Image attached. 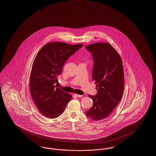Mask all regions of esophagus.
Instances as JSON below:
<instances>
[{
  "mask_svg": "<svg viewBox=\"0 0 156 156\" xmlns=\"http://www.w3.org/2000/svg\"><path fill=\"white\" fill-rule=\"evenodd\" d=\"M74 95L76 96V98H82L83 97V95H78V94H74Z\"/></svg>",
  "mask_w": 156,
  "mask_h": 156,
  "instance_id": "obj_1",
  "label": "esophagus"
}]
</instances>
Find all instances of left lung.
<instances>
[{
    "mask_svg": "<svg viewBox=\"0 0 156 156\" xmlns=\"http://www.w3.org/2000/svg\"><path fill=\"white\" fill-rule=\"evenodd\" d=\"M85 48L93 57L92 78L97 89L95 96L88 95L93 105L86 115L95 121L101 120L109 116L123 96V63L119 53L109 43H94Z\"/></svg>",
    "mask_w": 156,
    "mask_h": 156,
    "instance_id": "obj_1",
    "label": "left lung"
}]
</instances>
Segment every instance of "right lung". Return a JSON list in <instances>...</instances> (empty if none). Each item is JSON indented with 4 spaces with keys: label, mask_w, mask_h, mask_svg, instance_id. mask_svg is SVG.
Segmentation results:
<instances>
[{
    "label": "right lung",
    "mask_w": 156,
    "mask_h": 156,
    "mask_svg": "<svg viewBox=\"0 0 156 156\" xmlns=\"http://www.w3.org/2000/svg\"><path fill=\"white\" fill-rule=\"evenodd\" d=\"M82 47L55 42L45 44L37 55L30 75V93L40 113L47 118L60 116L72 99L55 83L64 63Z\"/></svg>",
    "instance_id": "obj_1"
}]
</instances>
